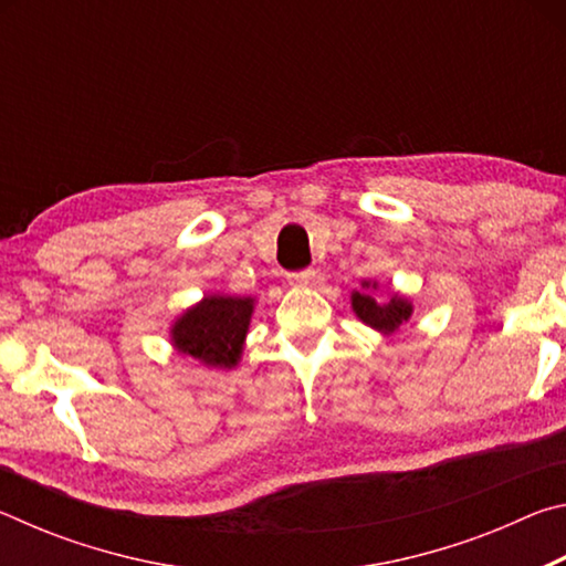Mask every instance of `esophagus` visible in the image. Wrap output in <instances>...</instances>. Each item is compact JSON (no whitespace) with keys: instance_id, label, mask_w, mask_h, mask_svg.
Instances as JSON below:
<instances>
[{"instance_id":"1","label":"esophagus","mask_w":566,"mask_h":566,"mask_svg":"<svg viewBox=\"0 0 566 566\" xmlns=\"http://www.w3.org/2000/svg\"><path fill=\"white\" fill-rule=\"evenodd\" d=\"M286 280H290V284H294V286H306V284L314 282V270L290 272V274H286Z\"/></svg>"}]
</instances>
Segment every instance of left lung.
Segmentation results:
<instances>
[{"mask_svg":"<svg viewBox=\"0 0 566 566\" xmlns=\"http://www.w3.org/2000/svg\"><path fill=\"white\" fill-rule=\"evenodd\" d=\"M371 290H377V284L364 282V292L352 294V306L357 312V317L375 327L379 332H395L401 322L409 319L411 304L399 300V296H391V302H377Z\"/></svg>","mask_w":566,"mask_h":566,"instance_id":"1","label":"left lung"}]
</instances>
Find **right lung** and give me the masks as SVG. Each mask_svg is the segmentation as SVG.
Returning a JSON list of instances; mask_svg holds the SVG:
<instances>
[{"mask_svg": "<svg viewBox=\"0 0 566 566\" xmlns=\"http://www.w3.org/2000/svg\"><path fill=\"white\" fill-rule=\"evenodd\" d=\"M252 310L249 296H207L177 319L171 339L181 354H191L209 367H232L242 352Z\"/></svg>", "mask_w": 566, "mask_h": 566, "instance_id": "right-lung-1", "label": "right lung"}]
</instances>
